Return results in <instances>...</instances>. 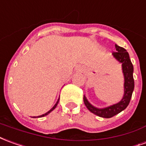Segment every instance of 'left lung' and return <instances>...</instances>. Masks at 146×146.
Here are the masks:
<instances>
[{"label":"left lung","mask_w":146,"mask_h":146,"mask_svg":"<svg viewBox=\"0 0 146 146\" xmlns=\"http://www.w3.org/2000/svg\"><path fill=\"white\" fill-rule=\"evenodd\" d=\"M116 52H113V56L119 62H122L123 66V72L124 74V96L122 100L116 104L110 106L106 108L99 109L93 107L92 105L89 104L88 101L86 97L84 96V103L87 108L92 113H93L96 115L109 119L115 116L117 114L123 111L126 108V107L129 105L130 101V99L132 96L133 88H134V80H133V67L132 62L130 61L129 54L126 52V50L123 47L119 46L118 45H115Z\"/></svg>","instance_id":"1"}]
</instances>
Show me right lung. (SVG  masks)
Listing matches in <instances>:
<instances>
[{
  "instance_id": "1",
  "label": "right lung",
  "mask_w": 146,
  "mask_h": 146,
  "mask_svg": "<svg viewBox=\"0 0 146 146\" xmlns=\"http://www.w3.org/2000/svg\"><path fill=\"white\" fill-rule=\"evenodd\" d=\"M58 101H59V99H58V101H57V103H56V104H55V105H54V107H53V108H52L50 109V110L49 111L46 112V114H44V115H42L38 116V117H43V116H45V115H47L49 113H50V112H51L52 111H53V110H54V109L56 107H57V105H58Z\"/></svg>"
}]
</instances>
